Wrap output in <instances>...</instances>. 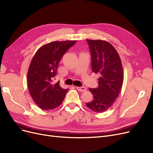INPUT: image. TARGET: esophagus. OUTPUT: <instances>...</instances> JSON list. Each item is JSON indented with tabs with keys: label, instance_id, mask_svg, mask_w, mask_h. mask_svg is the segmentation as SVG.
<instances>
[{
	"label": "esophagus",
	"instance_id": "1",
	"mask_svg": "<svg viewBox=\"0 0 153 153\" xmlns=\"http://www.w3.org/2000/svg\"><path fill=\"white\" fill-rule=\"evenodd\" d=\"M76 89L80 92H85L87 89L85 87H76Z\"/></svg>",
	"mask_w": 153,
	"mask_h": 153
}]
</instances>
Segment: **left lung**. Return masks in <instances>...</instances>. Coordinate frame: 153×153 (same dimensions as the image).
<instances>
[{"mask_svg":"<svg viewBox=\"0 0 153 153\" xmlns=\"http://www.w3.org/2000/svg\"><path fill=\"white\" fill-rule=\"evenodd\" d=\"M91 55L92 71L98 73V87L89 89L93 100L86 103L88 108L101 113L112 106L121 91L123 69L119 55L113 46L103 40L87 39Z\"/></svg>","mask_w":153,"mask_h":153,"instance_id":"left-lung-1","label":"left lung"}]
</instances>
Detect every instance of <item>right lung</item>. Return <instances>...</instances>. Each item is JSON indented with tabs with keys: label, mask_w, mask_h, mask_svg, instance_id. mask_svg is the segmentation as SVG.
Masks as SVG:
<instances>
[{
	"label": "right lung",
	"mask_w": 153,
	"mask_h": 153,
	"mask_svg": "<svg viewBox=\"0 0 153 153\" xmlns=\"http://www.w3.org/2000/svg\"><path fill=\"white\" fill-rule=\"evenodd\" d=\"M76 41H53L36 52L27 72V86L35 103L44 110H53L62 103L68 89L54 82L59 63Z\"/></svg>",
	"instance_id": "obj_1"
}]
</instances>
